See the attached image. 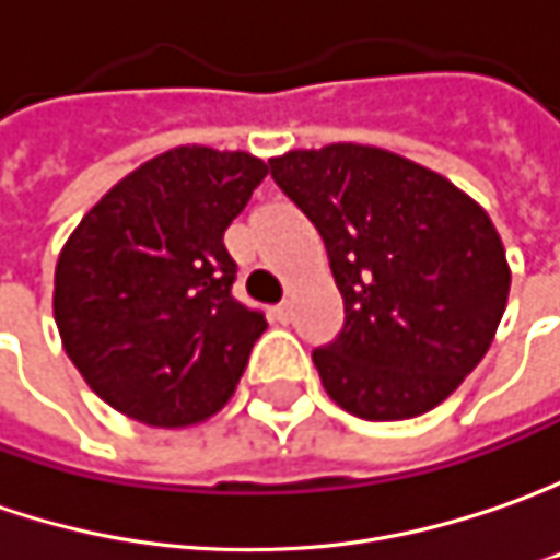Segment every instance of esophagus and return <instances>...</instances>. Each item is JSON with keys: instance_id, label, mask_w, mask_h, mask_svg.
Masks as SVG:
<instances>
[{"instance_id": "1", "label": "esophagus", "mask_w": 560, "mask_h": 560, "mask_svg": "<svg viewBox=\"0 0 560 560\" xmlns=\"http://www.w3.org/2000/svg\"><path fill=\"white\" fill-rule=\"evenodd\" d=\"M291 316H294V306H291L288 300H284V303H279V306L272 310V318H276V322H281V325H288V322H291Z\"/></svg>"}]
</instances>
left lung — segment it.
<instances>
[{
	"instance_id": "8db88e82",
	"label": "left lung",
	"mask_w": 560,
	"mask_h": 560,
	"mask_svg": "<svg viewBox=\"0 0 560 560\" xmlns=\"http://www.w3.org/2000/svg\"><path fill=\"white\" fill-rule=\"evenodd\" d=\"M269 170L316 225L343 298L340 335L313 350L322 387L369 421L431 412L477 369L509 303L487 210L375 145L288 151Z\"/></svg>"
}]
</instances>
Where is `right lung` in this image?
Returning a JSON list of instances; mask_svg holds the SVG:
<instances>
[{
  "label": "right lung",
  "mask_w": 560,
  "mask_h": 560,
  "mask_svg": "<svg viewBox=\"0 0 560 560\" xmlns=\"http://www.w3.org/2000/svg\"><path fill=\"white\" fill-rule=\"evenodd\" d=\"M269 166L183 145L132 170L58 254L55 325L95 394L151 428H188L232 399L266 318L232 298L222 235Z\"/></svg>",
  "instance_id": "right-lung-1"
}]
</instances>
